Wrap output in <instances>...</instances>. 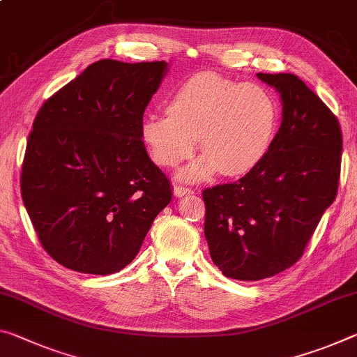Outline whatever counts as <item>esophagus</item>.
Here are the masks:
<instances>
[{
	"label": "esophagus",
	"instance_id": "34e87169",
	"mask_svg": "<svg viewBox=\"0 0 357 357\" xmlns=\"http://www.w3.org/2000/svg\"><path fill=\"white\" fill-rule=\"evenodd\" d=\"M194 194V189L190 188H185V185H174V195L176 197H184V195H192Z\"/></svg>",
	"mask_w": 357,
	"mask_h": 357
}]
</instances>
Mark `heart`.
<instances>
[{"label":"heart","mask_w":357,"mask_h":357,"mask_svg":"<svg viewBox=\"0 0 357 357\" xmlns=\"http://www.w3.org/2000/svg\"><path fill=\"white\" fill-rule=\"evenodd\" d=\"M167 112L144 117L139 135L157 165L176 167L192 155L199 137L200 158L181 178L200 181L220 169L236 176L268 154L280 126V105L259 84H240L202 73L179 86Z\"/></svg>","instance_id":"b5f03b06"}]
</instances>
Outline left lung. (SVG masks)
Returning a JSON list of instances; mask_svg holds the SVG:
<instances>
[{
  "mask_svg": "<svg viewBox=\"0 0 357 357\" xmlns=\"http://www.w3.org/2000/svg\"><path fill=\"white\" fill-rule=\"evenodd\" d=\"M257 77L282 100L273 146L238 181L202 192L213 262L241 281L268 278L303 256L337 197L343 149L338 119L302 79L291 73Z\"/></svg>",
  "mask_w": 357,
  "mask_h": 357,
  "instance_id": "1",
  "label": "left lung"
}]
</instances>
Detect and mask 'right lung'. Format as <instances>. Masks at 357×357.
<instances>
[{"label":"right lung","instance_id":"add662e5","mask_svg":"<svg viewBox=\"0 0 357 357\" xmlns=\"http://www.w3.org/2000/svg\"><path fill=\"white\" fill-rule=\"evenodd\" d=\"M165 68L95 61L38 111L20 190L39 243L63 267L92 275L127 267L172 202V181L139 135Z\"/></svg>","mask_w":357,"mask_h":357}]
</instances>
